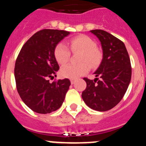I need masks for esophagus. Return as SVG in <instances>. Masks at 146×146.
Segmentation results:
<instances>
[{"label":"esophagus","mask_w":146,"mask_h":146,"mask_svg":"<svg viewBox=\"0 0 146 146\" xmlns=\"http://www.w3.org/2000/svg\"><path fill=\"white\" fill-rule=\"evenodd\" d=\"M70 83H71V84H73L75 83L74 79H71V80H70Z\"/></svg>","instance_id":"34e87169"}]
</instances>
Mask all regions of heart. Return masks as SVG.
I'll use <instances>...</instances> for the list:
<instances>
[{
  "instance_id": "1",
  "label": "heart",
  "mask_w": 146,
  "mask_h": 146,
  "mask_svg": "<svg viewBox=\"0 0 146 146\" xmlns=\"http://www.w3.org/2000/svg\"><path fill=\"white\" fill-rule=\"evenodd\" d=\"M70 47L73 52L81 51L78 64H65L61 68L60 75L63 78L76 79L84 76L90 70L89 64L95 68L99 64L102 59V53L96 47V42L93 39L87 35H78L70 40ZM70 50L63 42L58 43L54 48V56L60 64H66L70 58Z\"/></svg>"
}]
</instances>
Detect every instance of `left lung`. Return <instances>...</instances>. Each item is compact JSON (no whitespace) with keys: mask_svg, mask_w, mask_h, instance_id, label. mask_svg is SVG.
Returning <instances> with one entry per match:
<instances>
[{"mask_svg":"<svg viewBox=\"0 0 146 146\" xmlns=\"http://www.w3.org/2000/svg\"><path fill=\"white\" fill-rule=\"evenodd\" d=\"M101 41L103 59L95 72L96 78H84L87 87L82 92L86 104L96 111H105L121 101L131 81V67L124 43L106 31H90Z\"/></svg>","mask_w":146,"mask_h":146,"instance_id":"left-lung-1","label":"left lung"}]
</instances>
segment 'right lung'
Returning a JSON list of instances; mask_svg holds the SVG:
<instances>
[{
  "label": "right lung",
  "mask_w": 146,
  "mask_h": 146,
  "mask_svg": "<svg viewBox=\"0 0 146 146\" xmlns=\"http://www.w3.org/2000/svg\"><path fill=\"white\" fill-rule=\"evenodd\" d=\"M68 31L42 29L26 41L16 59L15 77L20 98L29 108L40 114L59 109L70 85L68 78L49 82L59 66L54 56L56 45Z\"/></svg>",
  "instance_id": "add662e5"
}]
</instances>
